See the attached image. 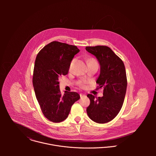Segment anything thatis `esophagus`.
Wrapping results in <instances>:
<instances>
[{
    "label": "esophagus",
    "instance_id": "34e87169",
    "mask_svg": "<svg viewBox=\"0 0 156 156\" xmlns=\"http://www.w3.org/2000/svg\"><path fill=\"white\" fill-rule=\"evenodd\" d=\"M85 95H84V94H80V97H81V98H82V97L85 96Z\"/></svg>",
    "mask_w": 156,
    "mask_h": 156
}]
</instances>
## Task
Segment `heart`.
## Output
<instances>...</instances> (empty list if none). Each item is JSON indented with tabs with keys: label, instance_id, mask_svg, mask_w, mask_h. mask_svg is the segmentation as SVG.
<instances>
[{
	"label": "heart",
	"instance_id": "heart-1",
	"mask_svg": "<svg viewBox=\"0 0 156 156\" xmlns=\"http://www.w3.org/2000/svg\"><path fill=\"white\" fill-rule=\"evenodd\" d=\"M96 62L94 59H89V60H88V63L89 62ZM74 62H75V59H73L72 61H71V63H70V65H69V68L71 69L73 66V65H74Z\"/></svg>",
	"mask_w": 156,
	"mask_h": 156
}]
</instances>
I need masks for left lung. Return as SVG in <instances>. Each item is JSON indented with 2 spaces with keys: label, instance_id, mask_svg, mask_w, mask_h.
<instances>
[{
  "label": "left lung",
  "instance_id": "8db88e82",
  "mask_svg": "<svg viewBox=\"0 0 156 156\" xmlns=\"http://www.w3.org/2000/svg\"><path fill=\"white\" fill-rule=\"evenodd\" d=\"M86 50L99 62L100 73L96 83L104 88L102 97L87 95L90 100L87 114L97 123H106L116 117L122 106L127 85L126 68L122 61L107 46L86 47Z\"/></svg>",
  "mask_w": 156,
  "mask_h": 156
}]
</instances>
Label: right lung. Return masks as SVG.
Returning a JSON list of instances; mask_svg holds the SVG:
<instances>
[{
  "label": "right lung",
  "instance_id": "add662e5",
  "mask_svg": "<svg viewBox=\"0 0 156 156\" xmlns=\"http://www.w3.org/2000/svg\"><path fill=\"white\" fill-rule=\"evenodd\" d=\"M80 51L75 45L53 41L38 53L34 66L33 85L37 99L45 117L53 122L67 119L72 105L80 99L76 92L59 89V77L68 73L74 55Z\"/></svg>",
  "mask_w": 156,
  "mask_h": 156
}]
</instances>
